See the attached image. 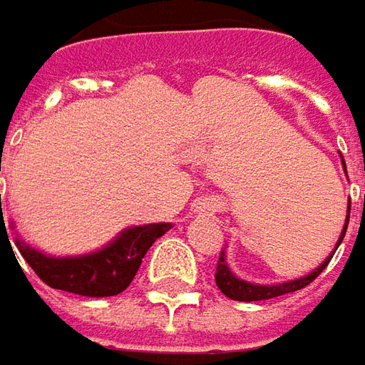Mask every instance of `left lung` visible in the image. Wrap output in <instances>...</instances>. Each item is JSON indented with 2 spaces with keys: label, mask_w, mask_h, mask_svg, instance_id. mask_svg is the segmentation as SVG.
<instances>
[{
  "label": "left lung",
  "mask_w": 365,
  "mask_h": 365,
  "mask_svg": "<svg viewBox=\"0 0 365 365\" xmlns=\"http://www.w3.org/2000/svg\"><path fill=\"white\" fill-rule=\"evenodd\" d=\"M341 164H343V168H345V160L341 158ZM347 174V170H345ZM349 211H351V201L347 203V217H345V226L341 230V236H339L337 245H335V250L339 248V245L343 242V238H345V232H347V224H349ZM335 250L322 261V263L312 271V273H308V275H304V277H296V279H289V282H282V283H250L245 282V279H240V277H236L234 273H232V269L226 263V252L222 250V257H220V261H217V273H215V283H217V287L222 289V294L224 296H228L230 300H238V302H259V300H271V298H277V296H283V294H292V292H298L302 287H306L308 283H312L317 277H319L320 273L324 271V267L329 264V261L333 259V255H335Z\"/></svg>",
  "instance_id": "left-lung-1"
}]
</instances>
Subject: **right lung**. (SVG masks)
<instances>
[{
	"mask_svg": "<svg viewBox=\"0 0 365 365\" xmlns=\"http://www.w3.org/2000/svg\"><path fill=\"white\" fill-rule=\"evenodd\" d=\"M0 215V232H6L1 195ZM170 228L173 224L168 222L131 226L119 232L108 245H104L98 250L88 252V255H76V257L46 255L43 250L26 245L20 236H16V246L20 255L24 257V261L34 269V273L46 285L55 289L71 292V294L88 296V298H108V296H117L129 287L150 246ZM11 230H14V224H11Z\"/></svg>",
	"mask_w": 365,
	"mask_h": 365,
	"instance_id": "obj_1",
	"label": "right lung"
}]
</instances>
